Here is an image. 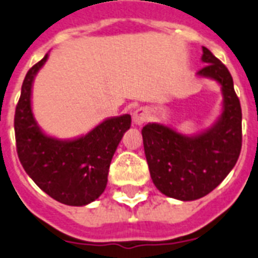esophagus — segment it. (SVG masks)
<instances>
[{"label":"esophagus","instance_id":"esophagus-1","mask_svg":"<svg viewBox=\"0 0 258 258\" xmlns=\"http://www.w3.org/2000/svg\"><path fill=\"white\" fill-rule=\"evenodd\" d=\"M149 120V112L146 108H138L133 113V121L136 125H142Z\"/></svg>","mask_w":258,"mask_h":258}]
</instances>
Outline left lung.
<instances>
[{
    "label": "left lung",
    "instance_id": "obj_1",
    "mask_svg": "<svg viewBox=\"0 0 258 258\" xmlns=\"http://www.w3.org/2000/svg\"><path fill=\"white\" fill-rule=\"evenodd\" d=\"M198 76L221 83L224 111L214 126L185 137L162 124L142 129L144 149L154 184L163 195L193 201L209 195L230 173L241 150V107L230 72L208 48Z\"/></svg>",
    "mask_w": 258,
    "mask_h": 258
}]
</instances>
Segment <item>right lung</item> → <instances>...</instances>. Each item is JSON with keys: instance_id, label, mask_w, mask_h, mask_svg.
Masks as SVG:
<instances>
[{"instance_id": "1", "label": "right lung", "mask_w": 258, "mask_h": 258, "mask_svg": "<svg viewBox=\"0 0 258 258\" xmlns=\"http://www.w3.org/2000/svg\"><path fill=\"white\" fill-rule=\"evenodd\" d=\"M48 54L27 72L15 108L17 153L24 171L48 196L70 206H83L104 192L112 156L125 132L131 114L103 121L85 137L58 141L39 129L31 111V87Z\"/></svg>"}]
</instances>
